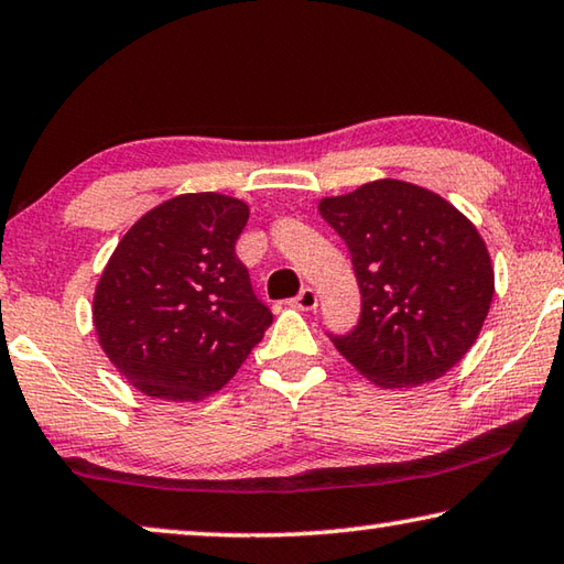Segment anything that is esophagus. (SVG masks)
I'll return each mask as SVG.
<instances>
[{
    "mask_svg": "<svg viewBox=\"0 0 564 564\" xmlns=\"http://www.w3.org/2000/svg\"><path fill=\"white\" fill-rule=\"evenodd\" d=\"M293 306L301 311H314L318 306V296L314 289H303L296 299H293Z\"/></svg>",
    "mask_w": 564,
    "mask_h": 564,
    "instance_id": "1",
    "label": "esophagus"
}]
</instances>
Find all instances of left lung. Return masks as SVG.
Segmentation results:
<instances>
[{
  "instance_id": "obj_1",
  "label": "left lung",
  "mask_w": 564,
  "mask_h": 564,
  "mask_svg": "<svg viewBox=\"0 0 564 564\" xmlns=\"http://www.w3.org/2000/svg\"><path fill=\"white\" fill-rule=\"evenodd\" d=\"M351 253L361 316L338 354L383 389L444 377L477 341L495 296L489 250L467 216L426 187L366 183L318 203Z\"/></svg>"
}]
</instances>
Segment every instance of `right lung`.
Instances as JSON below:
<instances>
[{
    "instance_id": "add662e5",
    "label": "right lung",
    "mask_w": 564,
    "mask_h": 564,
    "mask_svg": "<svg viewBox=\"0 0 564 564\" xmlns=\"http://www.w3.org/2000/svg\"><path fill=\"white\" fill-rule=\"evenodd\" d=\"M246 223L248 205L230 195H175L148 210L107 261L95 330L107 359L145 397H210L271 326L236 256Z\"/></svg>"
}]
</instances>
